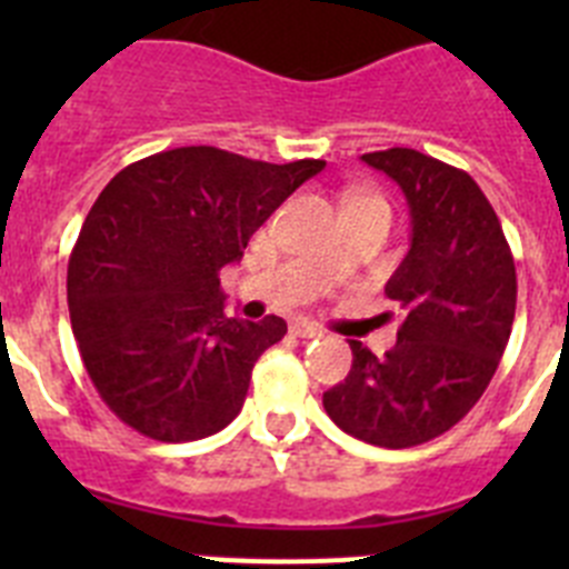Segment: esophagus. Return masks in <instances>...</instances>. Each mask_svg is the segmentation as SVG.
I'll return each instance as SVG.
<instances>
[{
  "label": "esophagus",
  "instance_id": "esophagus-1",
  "mask_svg": "<svg viewBox=\"0 0 569 569\" xmlns=\"http://www.w3.org/2000/svg\"><path fill=\"white\" fill-rule=\"evenodd\" d=\"M290 330H293V336H299V339H319L321 336V330L316 328L313 321H305V319L293 321V325H290Z\"/></svg>",
  "mask_w": 569,
  "mask_h": 569
}]
</instances>
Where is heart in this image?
<instances>
[{"label": "heart", "mask_w": 569, "mask_h": 569, "mask_svg": "<svg viewBox=\"0 0 569 569\" xmlns=\"http://www.w3.org/2000/svg\"><path fill=\"white\" fill-rule=\"evenodd\" d=\"M350 199H373V196H359V193H356V196H350Z\"/></svg>", "instance_id": "heart-1"}]
</instances>
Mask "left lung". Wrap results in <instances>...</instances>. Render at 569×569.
I'll return each instance as SVG.
<instances>
[{"instance_id":"1","label":"left lung","mask_w":569,"mask_h":569,"mask_svg":"<svg viewBox=\"0 0 569 569\" xmlns=\"http://www.w3.org/2000/svg\"><path fill=\"white\" fill-rule=\"evenodd\" d=\"M399 182L413 241L387 281L401 310L396 347L325 393L330 419L376 447H416L459 425L490 385L516 319V264L499 216L472 176L410 148L361 156Z\"/></svg>"}]
</instances>
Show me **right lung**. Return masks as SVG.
I'll return each instance as SVG.
<instances>
[{"mask_svg":"<svg viewBox=\"0 0 569 569\" xmlns=\"http://www.w3.org/2000/svg\"><path fill=\"white\" fill-rule=\"evenodd\" d=\"M321 168L199 144L110 179L70 253L68 308L84 370L116 419L176 445L239 416L256 359L288 325L230 319L219 273Z\"/></svg>","mask_w":569,"mask_h":569,"instance_id":"1","label":"right lung"}]
</instances>
